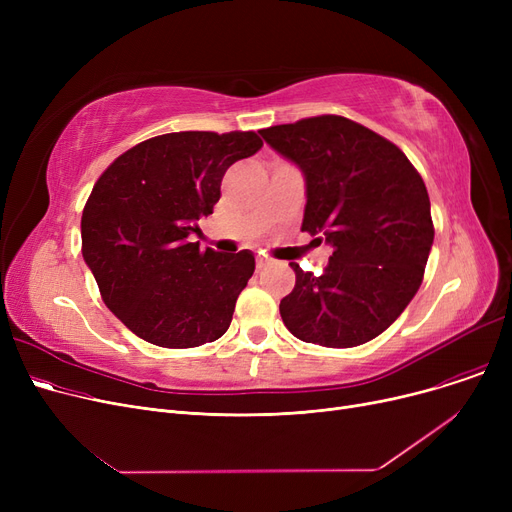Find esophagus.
Masks as SVG:
<instances>
[{"instance_id":"obj_1","label":"esophagus","mask_w":512,"mask_h":512,"mask_svg":"<svg viewBox=\"0 0 512 512\" xmlns=\"http://www.w3.org/2000/svg\"><path fill=\"white\" fill-rule=\"evenodd\" d=\"M272 263V259L270 257H265V255H259L257 257V270H261V267H265V265H270Z\"/></svg>"}]
</instances>
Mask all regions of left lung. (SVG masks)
I'll return each mask as SVG.
<instances>
[{
	"label": "left lung",
	"instance_id": "8db88e82",
	"mask_svg": "<svg viewBox=\"0 0 512 512\" xmlns=\"http://www.w3.org/2000/svg\"><path fill=\"white\" fill-rule=\"evenodd\" d=\"M259 132L305 174L301 230L334 247L319 276L290 263L297 284L280 301L284 326L330 348L373 340L415 297L434 245L423 178L394 143L342 116Z\"/></svg>",
	"mask_w": 512,
	"mask_h": 512
}]
</instances>
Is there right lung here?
I'll return each mask as SVG.
<instances>
[{
	"instance_id": "1",
	"label": "right lung",
	"mask_w": 512,
	"mask_h": 512,
	"mask_svg": "<svg viewBox=\"0 0 512 512\" xmlns=\"http://www.w3.org/2000/svg\"><path fill=\"white\" fill-rule=\"evenodd\" d=\"M261 147L253 130L170 132L134 145L99 176L80 220L83 257L132 334L164 348L226 334L255 257L201 251L188 236L220 201L226 170Z\"/></svg>"
}]
</instances>
